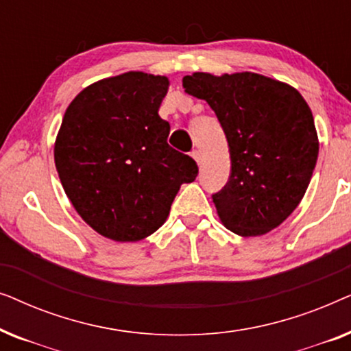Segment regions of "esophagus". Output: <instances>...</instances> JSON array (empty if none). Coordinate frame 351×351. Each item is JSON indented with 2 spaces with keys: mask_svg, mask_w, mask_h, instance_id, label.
<instances>
[{
  "mask_svg": "<svg viewBox=\"0 0 351 351\" xmlns=\"http://www.w3.org/2000/svg\"><path fill=\"white\" fill-rule=\"evenodd\" d=\"M191 158H193V160L198 162V165H201V153L198 152V150H193L191 152Z\"/></svg>",
  "mask_w": 351,
  "mask_h": 351,
  "instance_id": "34e87169",
  "label": "esophagus"
}]
</instances>
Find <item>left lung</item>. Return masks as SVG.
<instances>
[{"instance_id":"obj_1","label":"left lung","mask_w":351,"mask_h":351,"mask_svg":"<svg viewBox=\"0 0 351 351\" xmlns=\"http://www.w3.org/2000/svg\"><path fill=\"white\" fill-rule=\"evenodd\" d=\"M182 84L209 104L227 137L232 172L213 195L222 223L239 237L276 228L304 198L318 160L308 104L292 86L252 71H198Z\"/></svg>"}]
</instances>
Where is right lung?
I'll return each mask as SVG.
<instances>
[{
    "mask_svg": "<svg viewBox=\"0 0 351 351\" xmlns=\"http://www.w3.org/2000/svg\"><path fill=\"white\" fill-rule=\"evenodd\" d=\"M167 88L166 76L128 71L81 90L62 119V186L81 219L113 241L155 233L180 185L198 176L193 158L167 143L171 126L158 114Z\"/></svg>",
    "mask_w": 351,
    "mask_h": 351,
    "instance_id": "obj_1",
    "label": "right lung"
}]
</instances>
